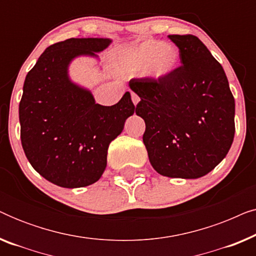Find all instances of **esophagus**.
I'll use <instances>...</instances> for the list:
<instances>
[{
    "label": "esophagus",
    "mask_w": 256,
    "mask_h": 256,
    "mask_svg": "<svg viewBox=\"0 0 256 256\" xmlns=\"http://www.w3.org/2000/svg\"><path fill=\"white\" fill-rule=\"evenodd\" d=\"M132 104H138V102H140V96H138V94H135V93H132Z\"/></svg>",
    "instance_id": "obj_1"
}]
</instances>
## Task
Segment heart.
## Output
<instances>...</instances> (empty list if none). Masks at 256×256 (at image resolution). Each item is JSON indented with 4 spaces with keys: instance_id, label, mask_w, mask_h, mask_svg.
Instances as JSON below:
<instances>
[{
    "instance_id": "b5f03b06",
    "label": "heart",
    "mask_w": 256,
    "mask_h": 256,
    "mask_svg": "<svg viewBox=\"0 0 256 256\" xmlns=\"http://www.w3.org/2000/svg\"><path fill=\"white\" fill-rule=\"evenodd\" d=\"M180 62V51L174 45L155 40L128 48L118 58L122 72L138 73L144 70V76L154 80L169 78L178 68Z\"/></svg>"
}]
</instances>
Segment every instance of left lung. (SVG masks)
Here are the masks:
<instances>
[{
    "label": "left lung",
    "instance_id": "8db88e82",
    "mask_svg": "<svg viewBox=\"0 0 256 256\" xmlns=\"http://www.w3.org/2000/svg\"><path fill=\"white\" fill-rule=\"evenodd\" d=\"M180 48V66L164 80L132 79L146 122L143 143L162 176L196 180L208 174L233 143L236 102L222 66L192 34L168 36Z\"/></svg>",
    "mask_w": 256,
    "mask_h": 256
}]
</instances>
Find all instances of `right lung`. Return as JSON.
Masks as SVG:
<instances>
[{
	"label": "right lung",
	"mask_w": 256,
	"mask_h": 256,
	"mask_svg": "<svg viewBox=\"0 0 256 256\" xmlns=\"http://www.w3.org/2000/svg\"><path fill=\"white\" fill-rule=\"evenodd\" d=\"M110 43V38H70L50 45L26 76L20 102L23 150L34 169L58 186L99 180L110 143L135 112L129 92L113 106H102L70 78L76 58L99 59Z\"/></svg>",
	"instance_id": "1"
}]
</instances>
